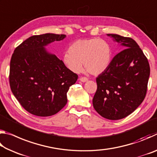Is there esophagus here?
Listing matches in <instances>:
<instances>
[{
  "instance_id": "obj_1",
  "label": "esophagus",
  "mask_w": 157,
  "mask_h": 157,
  "mask_svg": "<svg viewBox=\"0 0 157 157\" xmlns=\"http://www.w3.org/2000/svg\"><path fill=\"white\" fill-rule=\"evenodd\" d=\"M79 81H81L82 82H86L88 81V78H85V77H81V78H79Z\"/></svg>"
}]
</instances>
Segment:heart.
<instances>
[{"label": "heart", "mask_w": 157, "mask_h": 157, "mask_svg": "<svg viewBox=\"0 0 157 157\" xmlns=\"http://www.w3.org/2000/svg\"><path fill=\"white\" fill-rule=\"evenodd\" d=\"M69 50L63 53L62 62L73 73L81 72L83 62L86 70L93 75L105 72L110 64L111 47L103 39H79L72 44Z\"/></svg>", "instance_id": "obj_1"}]
</instances>
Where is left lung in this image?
<instances>
[{
	"instance_id": "1",
	"label": "left lung",
	"mask_w": 157,
	"mask_h": 157,
	"mask_svg": "<svg viewBox=\"0 0 157 157\" xmlns=\"http://www.w3.org/2000/svg\"><path fill=\"white\" fill-rule=\"evenodd\" d=\"M107 35L124 50L113 58L107 70L96 78L98 89L93 105L103 118L120 120L134 112L144 100L150 68L134 39L116 34Z\"/></svg>"
}]
</instances>
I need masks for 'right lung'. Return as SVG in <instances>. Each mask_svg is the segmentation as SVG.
Instances as JSON below:
<instances>
[{
	"label": "right lung",
	"instance_id": "add662e5",
	"mask_svg": "<svg viewBox=\"0 0 157 157\" xmlns=\"http://www.w3.org/2000/svg\"><path fill=\"white\" fill-rule=\"evenodd\" d=\"M65 34L47 33L29 37L16 48L10 68L12 94L33 115L50 116L67 103V92L78 76L46 46Z\"/></svg>",
	"mask_w": 157,
	"mask_h": 157
}]
</instances>
